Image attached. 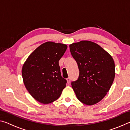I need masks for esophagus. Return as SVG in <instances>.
I'll return each instance as SVG.
<instances>
[{
	"label": "esophagus",
	"instance_id": "esophagus-1",
	"mask_svg": "<svg viewBox=\"0 0 130 130\" xmlns=\"http://www.w3.org/2000/svg\"><path fill=\"white\" fill-rule=\"evenodd\" d=\"M67 82L68 84H69L70 83V77H68L67 78Z\"/></svg>",
	"mask_w": 130,
	"mask_h": 130
}]
</instances>
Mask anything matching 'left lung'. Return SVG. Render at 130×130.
<instances>
[{
  "instance_id": "left-lung-1",
  "label": "left lung",
  "mask_w": 130,
  "mask_h": 130,
  "mask_svg": "<svg viewBox=\"0 0 130 130\" xmlns=\"http://www.w3.org/2000/svg\"><path fill=\"white\" fill-rule=\"evenodd\" d=\"M78 65V78L71 83L78 99L91 105L102 100L115 78V63L108 53L93 42L81 41L69 45Z\"/></svg>"
}]
</instances>
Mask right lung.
<instances>
[{"mask_svg":"<svg viewBox=\"0 0 130 130\" xmlns=\"http://www.w3.org/2000/svg\"><path fill=\"white\" fill-rule=\"evenodd\" d=\"M67 46L47 42L39 46L24 63L22 74L25 85L37 101L49 104L60 96L67 81L61 76L58 61Z\"/></svg>","mask_w":130,"mask_h":130,"instance_id":"obj_1","label":"right lung"}]
</instances>
